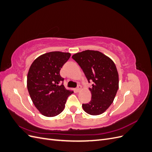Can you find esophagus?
I'll return each instance as SVG.
<instances>
[{
  "label": "esophagus",
  "mask_w": 152,
  "mask_h": 152,
  "mask_svg": "<svg viewBox=\"0 0 152 152\" xmlns=\"http://www.w3.org/2000/svg\"><path fill=\"white\" fill-rule=\"evenodd\" d=\"M81 86L80 85H79L77 86V87L76 88V91H77V92H79L80 91V89H81Z\"/></svg>",
  "instance_id": "obj_1"
}]
</instances>
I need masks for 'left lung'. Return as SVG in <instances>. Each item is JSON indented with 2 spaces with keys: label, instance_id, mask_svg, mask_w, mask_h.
<instances>
[{
  "label": "left lung",
  "instance_id": "1",
  "mask_svg": "<svg viewBox=\"0 0 152 152\" xmlns=\"http://www.w3.org/2000/svg\"><path fill=\"white\" fill-rule=\"evenodd\" d=\"M83 70L89 82L91 100L82 104L84 111L91 115L104 112L113 103L118 89V74L111 59L98 50H86L72 56Z\"/></svg>",
  "mask_w": 152,
  "mask_h": 152
}]
</instances>
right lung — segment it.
I'll use <instances>...</instances> for the list:
<instances>
[{"label":"right lung","mask_w":152,"mask_h":152,"mask_svg":"<svg viewBox=\"0 0 152 152\" xmlns=\"http://www.w3.org/2000/svg\"><path fill=\"white\" fill-rule=\"evenodd\" d=\"M70 56L69 53H48L35 59L30 67L27 88L32 102L45 117H54L61 113L68 97L73 93L65 89L64 79L59 74Z\"/></svg>","instance_id":"obj_1"}]
</instances>
